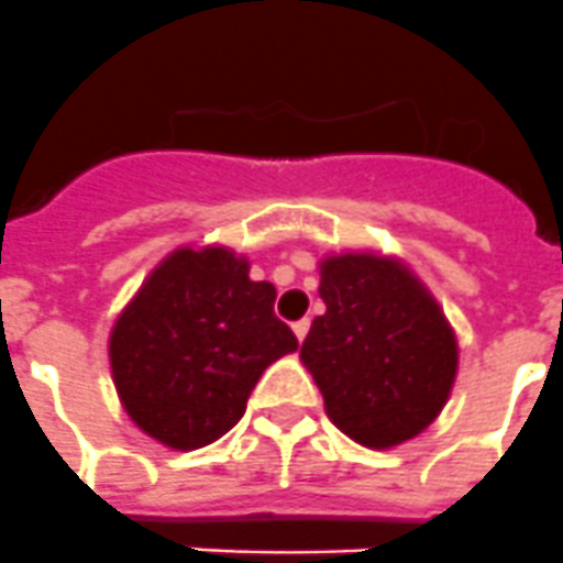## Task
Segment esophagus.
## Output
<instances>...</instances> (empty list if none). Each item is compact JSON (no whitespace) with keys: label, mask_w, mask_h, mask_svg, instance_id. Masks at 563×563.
<instances>
[{"label":"esophagus","mask_w":563,"mask_h":563,"mask_svg":"<svg viewBox=\"0 0 563 563\" xmlns=\"http://www.w3.org/2000/svg\"><path fill=\"white\" fill-rule=\"evenodd\" d=\"M292 332H296L298 341H305L307 332H310V318H301V321H296V324H292Z\"/></svg>","instance_id":"1"}]
</instances>
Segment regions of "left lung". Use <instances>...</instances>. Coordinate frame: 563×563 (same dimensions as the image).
Returning <instances> with one entry per match:
<instances>
[{
  "label": "left lung",
  "instance_id": "obj_1",
  "mask_svg": "<svg viewBox=\"0 0 563 563\" xmlns=\"http://www.w3.org/2000/svg\"><path fill=\"white\" fill-rule=\"evenodd\" d=\"M318 296L327 312L301 357L330 420L366 449L420 434L456 375L454 332L434 298L406 267L369 253L324 258Z\"/></svg>",
  "mask_w": 563,
  "mask_h": 563
}]
</instances>
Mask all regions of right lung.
<instances>
[{
	"instance_id": "obj_1",
	"label": "right lung",
	"mask_w": 563,
	"mask_h": 563,
	"mask_svg": "<svg viewBox=\"0 0 563 563\" xmlns=\"http://www.w3.org/2000/svg\"><path fill=\"white\" fill-rule=\"evenodd\" d=\"M273 301L276 287L251 282L245 258L225 247L172 253L109 338L129 417L177 451L202 449L231 431L262 372L298 350Z\"/></svg>"
}]
</instances>
